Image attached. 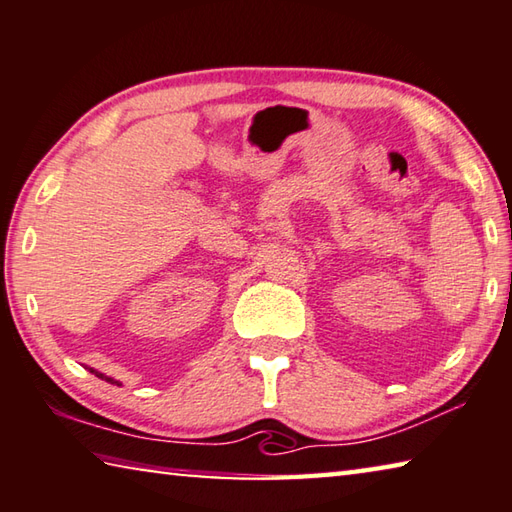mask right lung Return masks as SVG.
Returning a JSON list of instances; mask_svg holds the SVG:
<instances>
[{
  "mask_svg": "<svg viewBox=\"0 0 512 512\" xmlns=\"http://www.w3.org/2000/svg\"><path fill=\"white\" fill-rule=\"evenodd\" d=\"M91 374H96L98 378H102V380H107V383H111V385H120L118 380H114V378H109V376H105V374H100V371H96V369H89Z\"/></svg>",
  "mask_w": 512,
  "mask_h": 512,
  "instance_id": "right-lung-1",
  "label": "right lung"
}]
</instances>
